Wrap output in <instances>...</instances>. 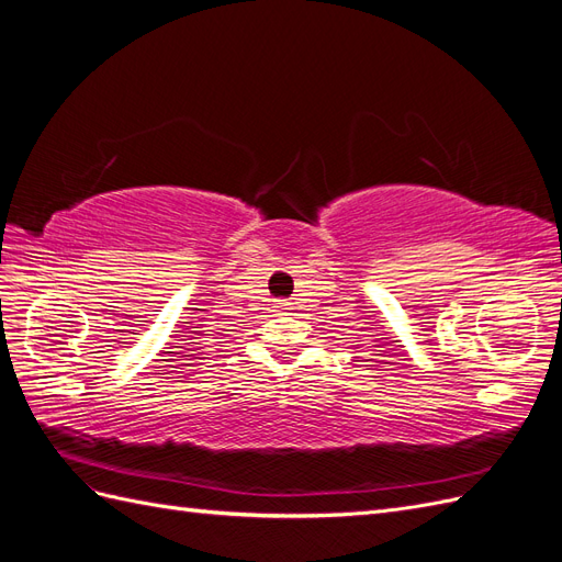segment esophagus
Instances as JSON below:
<instances>
[{
    "mask_svg": "<svg viewBox=\"0 0 562 562\" xmlns=\"http://www.w3.org/2000/svg\"><path fill=\"white\" fill-rule=\"evenodd\" d=\"M279 310H285V302H279Z\"/></svg>",
    "mask_w": 562,
    "mask_h": 562,
    "instance_id": "1",
    "label": "esophagus"
}]
</instances>
